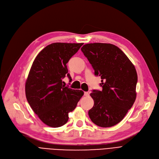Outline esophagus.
<instances>
[{
    "label": "esophagus",
    "mask_w": 159,
    "mask_h": 159,
    "mask_svg": "<svg viewBox=\"0 0 159 159\" xmlns=\"http://www.w3.org/2000/svg\"><path fill=\"white\" fill-rule=\"evenodd\" d=\"M89 95V93L88 92H84V96L86 97H88Z\"/></svg>",
    "instance_id": "obj_1"
}]
</instances>
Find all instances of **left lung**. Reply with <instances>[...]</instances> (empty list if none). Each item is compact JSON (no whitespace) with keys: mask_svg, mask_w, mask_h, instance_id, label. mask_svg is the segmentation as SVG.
<instances>
[{"mask_svg":"<svg viewBox=\"0 0 159 159\" xmlns=\"http://www.w3.org/2000/svg\"><path fill=\"white\" fill-rule=\"evenodd\" d=\"M81 51L101 77L102 91L93 90V107L88 111L97 126L108 128L119 123L136 99L137 73L134 65L122 50L111 44L90 43Z\"/></svg>","mask_w":159,"mask_h":159,"instance_id":"1","label":"left lung"}]
</instances>
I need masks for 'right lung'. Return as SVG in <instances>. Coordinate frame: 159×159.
<instances>
[{
  "instance_id": "obj_1",
  "label": "right lung",
  "mask_w": 159,
  "mask_h": 159,
  "mask_svg": "<svg viewBox=\"0 0 159 159\" xmlns=\"http://www.w3.org/2000/svg\"><path fill=\"white\" fill-rule=\"evenodd\" d=\"M83 43H52L45 47L33 61L25 85L27 101L39 118L49 127L58 128L68 120V113L84 95L82 90L65 86L68 77L67 63Z\"/></svg>"
}]
</instances>
